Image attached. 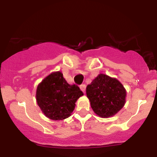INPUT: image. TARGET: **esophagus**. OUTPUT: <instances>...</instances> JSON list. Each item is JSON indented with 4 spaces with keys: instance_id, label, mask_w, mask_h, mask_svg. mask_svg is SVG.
Here are the masks:
<instances>
[{
    "instance_id": "1",
    "label": "esophagus",
    "mask_w": 157,
    "mask_h": 157,
    "mask_svg": "<svg viewBox=\"0 0 157 157\" xmlns=\"http://www.w3.org/2000/svg\"><path fill=\"white\" fill-rule=\"evenodd\" d=\"M80 89L82 90V92L86 93V86L85 84H82L80 86Z\"/></svg>"
}]
</instances>
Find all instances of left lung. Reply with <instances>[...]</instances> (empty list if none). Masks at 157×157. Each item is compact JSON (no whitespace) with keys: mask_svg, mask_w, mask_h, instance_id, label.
Masks as SVG:
<instances>
[{"mask_svg":"<svg viewBox=\"0 0 157 157\" xmlns=\"http://www.w3.org/2000/svg\"><path fill=\"white\" fill-rule=\"evenodd\" d=\"M86 95L94 113L102 118L116 114L125 103L126 91L116 78L100 74L86 87Z\"/></svg>","mask_w":157,"mask_h":157,"instance_id":"8db88e82","label":"left lung"}]
</instances>
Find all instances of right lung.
<instances>
[{
  "label": "right lung",
  "instance_id": "add662e5",
  "mask_svg": "<svg viewBox=\"0 0 157 157\" xmlns=\"http://www.w3.org/2000/svg\"><path fill=\"white\" fill-rule=\"evenodd\" d=\"M83 95L76 85H70L60 71L50 74L37 86L36 100L45 116L62 120L71 116L75 102Z\"/></svg>",
  "mask_w": 157,
  "mask_h": 157
}]
</instances>
